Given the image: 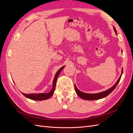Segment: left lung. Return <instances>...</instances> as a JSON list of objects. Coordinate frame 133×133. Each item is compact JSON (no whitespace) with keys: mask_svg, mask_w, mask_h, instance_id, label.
<instances>
[{"mask_svg":"<svg viewBox=\"0 0 133 133\" xmlns=\"http://www.w3.org/2000/svg\"><path fill=\"white\" fill-rule=\"evenodd\" d=\"M114 29L115 30V33L117 34V33H116V30L115 29V28L114 27ZM123 68H122V74L120 75V78H119L118 80L116 83H115V85L112 87L110 89H109L108 90L103 91V92H99V93H96V94H88V93H85V92H83L81 91H80L77 88H76V85H74L75 87V91L76 92V94L78 95L79 96H80V98H82V99H84V100H98V99H102L103 98L106 97L107 96H108L109 94H110L111 92L113 91L115 88H116V87L117 86V85L118 84V83L120 82V80L121 79L122 75L123 74Z\"/></svg>","mask_w":133,"mask_h":133,"instance_id":"1","label":"left lung"}]
</instances>
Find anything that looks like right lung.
Masks as SVG:
<instances>
[{
    "label": "right lung",
    "instance_id": "add662e5",
    "mask_svg": "<svg viewBox=\"0 0 133 133\" xmlns=\"http://www.w3.org/2000/svg\"><path fill=\"white\" fill-rule=\"evenodd\" d=\"M64 66L62 67L60 69L57 71V73H56L54 79L53 80V88L49 92H47V93H41V94H26L23 93L22 94L24 95L25 97L30 99L31 100H46L50 98L51 96L53 95L54 94V92L55 90V85H56V82H57V78L58 77V76L59 74L61 72L62 70L63 69Z\"/></svg>",
    "mask_w": 133,
    "mask_h": 133
}]
</instances>
